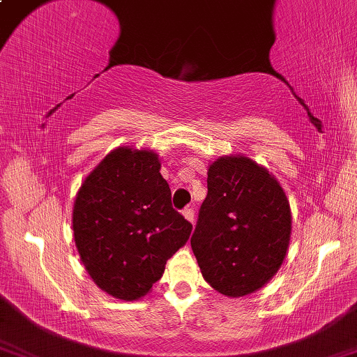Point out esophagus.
Returning <instances> with one entry per match:
<instances>
[{
	"label": "esophagus",
	"mask_w": 357,
	"mask_h": 357,
	"mask_svg": "<svg viewBox=\"0 0 357 357\" xmlns=\"http://www.w3.org/2000/svg\"><path fill=\"white\" fill-rule=\"evenodd\" d=\"M183 216H185L186 220H188L190 222H195V208H192V207H186V208L183 210Z\"/></svg>",
	"instance_id": "34e87169"
}]
</instances>
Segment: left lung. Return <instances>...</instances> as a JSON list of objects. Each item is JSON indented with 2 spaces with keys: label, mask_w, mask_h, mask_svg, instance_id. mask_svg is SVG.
I'll use <instances>...</instances> for the list:
<instances>
[{
  "label": "left lung",
  "mask_w": 357,
  "mask_h": 357,
  "mask_svg": "<svg viewBox=\"0 0 357 357\" xmlns=\"http://www.w3.org/2000/svg\"><path fill=\"white\" fill-rule=\"evenodd\" d=\"M207 197L191 236L202 276L222 295L259 290L278 273L289 248L290 205L278 180L246 156L208 167Z\"/></svg>",
  "instance_id": "obj_1"
}]
</instances>
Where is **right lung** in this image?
<instances>
[{
	"mask_svg": "<svg viewBox=\"0 0 357 357\" xmlns=\"http://www.w3.org/2000/svg\"><path fill=\"white\" fill-rule=\"evenodd\" d=\"M158 156L119 147L81 185L73 207L79 257L100 289L135 301L152 289L192 224L172 207Z\"/></svg>",
	"mask_w": 357,
	"mask_h": 357,
	"instance_id": "1",
	"label": "right lung"
}]
</instances>
